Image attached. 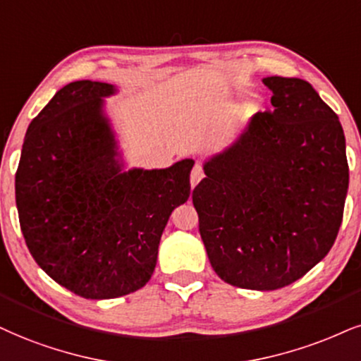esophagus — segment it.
<instances>
[{
  "instance_id": "1",
  "label": "esophagus",
  "mask_w": 361,
  "mask_h": 361,
  "mask_svg": "<svg viewBox=\"0 0 361 361\" xmlns=\"http://www.w3.org/2000/svg\"><path fill=\"white\" fill-rule=\"evenodd\" d=\"M204 177V171H202V166H199V164H195L192 167V172H190V185L195 188V185L199 184V182L202 180Z\"/></svg>"
}]
</instances>
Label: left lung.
<instances>
[{
	"label": "left lung",
	"instance_id": "left-lung-1",
	"mask_svg": "<svg viewBox=\"0 0 361 361\" xmlns=\"http://www.w3.org/2000/svg\"><path fill=\"white\" fill-rule=\"evenodd\" d=\"M271 112L204 162L192 190L199 233L222 281L273 291L330 252L348 192L338 115L301 78L268 77Z\"/></svg>",
	"mask_w": 361,
	"mask_h": 361
}]
</instances>
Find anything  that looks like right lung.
I'll return each mask as SVG.
<instances>
[{
    "instance_id": "add662e5",
    "label": "right lung",
    "mask_w": 361,
    "mask_h": 361,
    "mask_svg": "<svg viewBox=\"0 0 361 361\" xmlns=\"http://www.w3.org/2000/svg\"><path fill=\"white\" fill-rule=\"evenodd\" d=\"M110 83L80 80L55 93L26 130L15 192L33 259L87 300H112L145 286L160 235L190 195L192 159L167 169L123 162L104 97Z\"/></svg>"
}]
</instances>
